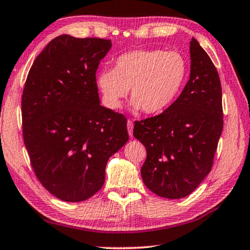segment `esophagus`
Wrapping results in <instances>:
<instances>
[{
    "mask_svg": "<svg viewBox=\"0 0 250 250\" xmlns=\"http://www.w3.org/2000/svg\"><path fill=\"white\" fill-rule=\"evenodd\" d=\"M133 128H134V123H133V121L128 120L127 121V129H128L129 136H133Z\"/></svg>",
    "mask_w": 250,
    "mask_h": 250,
    "instance_id": "34e87169",
    "label": "esophagus"
}]
</instances>
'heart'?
Segmentation results:
<instances>
[{
	"label": "heart",
	"mask_w": 250,
	"mask_h": 250,
	"mask_svg": "<svg viewBox=\"0 0 250 250\" xmlns=\"http://www.w3.org/2000/svg\"><path fill=\"white\" fill-rule=\"evenodd\" d=\"M189 66L184 56L176 51L134 50L115 60L114 69H104L96 77L107 108H121L122 101L132 88V107L146 114L167 109L186 85Z\"/></svg>",
	"instance_id": "obj_1"
}]
</instances>
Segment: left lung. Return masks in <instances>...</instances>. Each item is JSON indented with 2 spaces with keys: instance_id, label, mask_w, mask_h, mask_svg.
Wrapping results in <instances>:
<instances>
[{
  "instance_id": "left-lung-1",
  "label": "left lung",
  "mask_w": 250,
  "mask_h": 250,
  "mask_svg": "<svg viewBox=\"0 0 250 250\" xmlns=\"http://www.w3.org/2000/svg\"><path fill=\"white\" fill-rule=\"evenodd\" d=\"M190 79L162 114L135 122L133 135L146 147L141 168L147 189L180 199L209 174L224 127L221 83L210 57L192 38Z\"/></svg>"
}]
</instances>
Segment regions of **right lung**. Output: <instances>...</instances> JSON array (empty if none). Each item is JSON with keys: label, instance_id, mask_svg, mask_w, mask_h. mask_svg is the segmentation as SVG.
Instances as JSON below:
<instances>
[{"label": "right lung", "instance_id": "right-lung-1", "mask_svg": "<svg viewBox=\"0 0 250 250\" xmlns=\"http://www.w3.org/2000/svg\"><path fill=\"white\" fill-rule=\"evenodd\" d=\"M112 41L55 38L37 57L22 94L23 140L34 173L60 200L93 197L107 161L128 141L124 115L101 105L96 71Z\"/></svg>", "mask_w": 250, "mask_h": 250}]
</instances>
